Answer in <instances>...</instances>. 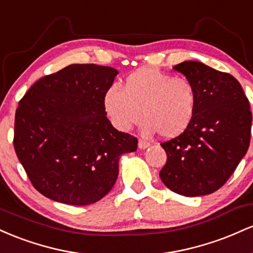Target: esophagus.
I'll list each match as a JSON object with an SVG mask.
<instances>
[{
	"mask_svg": "<svg viewBox=\"0 0 253 253\" xmlns=\"http://www.w3.org/2000/svg\"><path fill=\"white\" fill-rule=\"evenodd\" d=\"M138 146H139V149H140V150H145V149H147V147L150 146V143H149V141H146V140H143V139H139Z\"/></svg>",
	"mask_w": 253,
	"mask_h": 253,
	"instance_id": "1",
	"label": "esophagus"
}]
</instances>
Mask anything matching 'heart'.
<instances>
[{"label":"heart","mask_w":253,"mask_h":253,"mask_svg":"<svg viewBox=\"0 0 253 253\" xmlns=\"http://www.w3.org/2000/svg\"><path fill=\"white\" fill-rule=\"evenodd\" d=\"M196 86L190 80L175 77L156 68H140L130 72L121 90L112 86L103 97L110 121L120 130H129L145 119V134L158 132L172 139L185 132L195 119Z\"/></svg>","instance_id":"1"}]
</instances>
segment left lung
<instances>
[{
    "instance_id": "left-lung-1",
    "label": "left lung",
    "mask_w": 253,
    "mask_h": 253,
    "mask_svg": "<svg viewBox=\"0 0 253 253\" xmlns=\"http://www.w3.org/2000/svg\"><path fill=\"white\" fill-rule=\"evenodd\" d=\"M196 86L195 119L183 134L162 143L168 156L162 182L183 196H203L225 184L246 155L252 113L232 75L187 60L173 66Z\"/></svg>"
}]
</instances>
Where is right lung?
Returning a JSON list of instances; mask_svg holds the SVG:
<instances>
[{
    "label": "right lung",
    "mask_w": 253,
    "mask_h": 253,
    "mask_svg": "<svg viewBox=\"0 0 253 253\" xmlns=\"http://www.w3.org/2000/svg\"><path fill=\"white\" fill-rule=\"evenodd\" d=\"M118 70L72 64L40 78L15 113L14 147L34 188L53 201L95 203L112 190L119 159L138 140L107 118L103 97Z\"/></svg>",
    "instance_id": "obj_1"
}]
</instances>
